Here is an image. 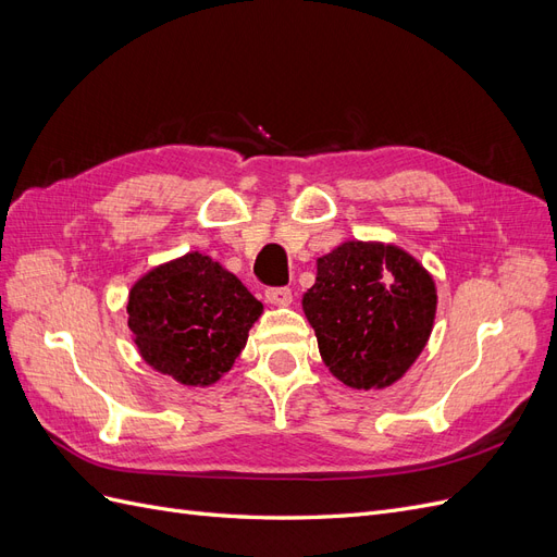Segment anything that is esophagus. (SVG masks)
I'll return each mask as SVG.
<instances>
[{"label": "esophagus", "instance_id": "34e87169", "mask_svg": "<svg viewBox=\"0 0 557 557\" xmlns=\"http://www.w3.org/2000/svg\"><path fill=\"white\" fill-rule=\"evenodd\" d=\"M264 297L267 301L278 307H288L293 301V290L290 288H264Z\"/></svg>", "mask_w": 557, "mask_h": 557}]
</instances>
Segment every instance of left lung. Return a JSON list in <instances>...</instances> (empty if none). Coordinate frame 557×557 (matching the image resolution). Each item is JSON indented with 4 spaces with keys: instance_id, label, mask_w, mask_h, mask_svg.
Listing matches in <instances>:
<instances>
[{
    "instance_id": "1",
    "label": "left lung",
    "mask_w": 557,
    "mask_h": 557,
    "mask_svg": "<svg viewBox=\"0 0 557 557\" xmlns=\"http://www.w3.org/2000/svg\"><path fill=\"white\" fill-rule=\"evenodd\" d=\"M301 307L330 372L369 391L395 383L425 348L436 290L409 252L348 242L318 260Z\"/></svg>"
}]
</instances>
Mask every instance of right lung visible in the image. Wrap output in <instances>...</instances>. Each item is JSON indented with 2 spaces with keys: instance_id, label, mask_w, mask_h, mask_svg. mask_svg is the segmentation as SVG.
Instances as JSON below:
<instances>
[{
  "instance_id": "1",
  "label": "right lung",
  "mask_w": 557,
  "mask_h": 557,
  "mask_svg": "<svg viewBox=\"0 0 557 557\" xmlns=\"http://www.w3.org/2000/svg\"><path fill=\"white\" fill-rule=\"evenodd\" d=\"M127 313L150 367L183 385H211L239 358L262 305L209 256L188 252L134 283Z\"/></svg>"
}]
</instances>
